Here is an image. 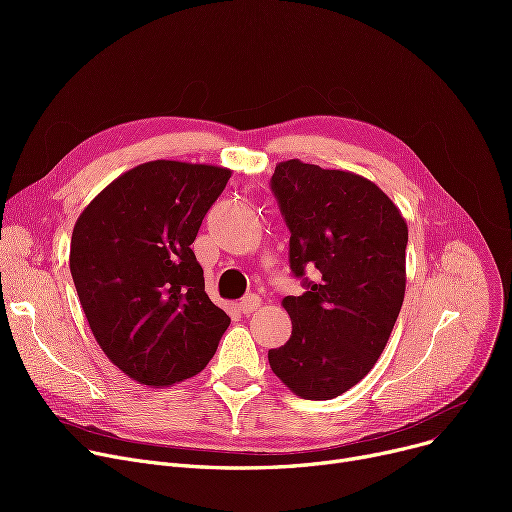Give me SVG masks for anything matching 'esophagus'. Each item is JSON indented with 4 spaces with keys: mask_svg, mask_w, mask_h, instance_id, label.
Here are the masks:
<instances>
[{
    "mask_svg": "<svg viewBox=\"0 0 512 512\" xmlns=\"http://www.w3.org/2000/svg\"><path fill=\"white\" fill-rule=\"evenodd\" d=\"M259 305H261V299L257 297V294H249V297H245L238 303V311L240 313H253Z\"/></svg>",
    "mask_w": 512,
    "mask_h": 512,
    "instance_id": "esophagus-1",
    "label": "esophagus"
}]
</instances>
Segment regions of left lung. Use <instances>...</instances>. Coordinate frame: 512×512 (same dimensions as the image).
<instances>
[{
  "mask_svg": "<svg viewBox=\"0 0 512 512\" xmlns=\"http://www.w3.org/2000/svg\"><path fill=\"white\" fill-rule=\"evenodd\" d=\"M272 191L290 230V270L315 280L282 301L292 334L267 359L297 396L330 400L359 384L388 344L405 301L409 228L378 184L346 170L280 161Z\"/></svg>",
  "mask_w": 512,
  "mask_h": 512,
  "instance_id": "8db88e82",
  "label": "left lung"
}]
</instances>
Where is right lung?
<instances>
[{
	"label": "right lung",
	"instance_id": "obj_1",
	"mask_svg": "<svg viewBox=\"0 0 512 512\" xmlns=\"http://www.w3.org/2000/svg\"><path fill=\"white\" fill-rule=\"evenodd\" d=\"M232 170L155 159L107 184L72 230L70 272L89 328L128 378L166 388L215 355L230 317L191 245Z\"/></svg>",
	"mask_w": 512,
	"mask_h": 512
}]
</instances>
